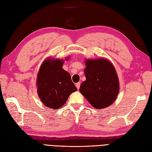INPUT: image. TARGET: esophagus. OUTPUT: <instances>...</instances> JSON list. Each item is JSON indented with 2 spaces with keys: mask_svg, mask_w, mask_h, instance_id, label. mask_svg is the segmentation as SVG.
Segmentation results:
<instances>
[{
  "mask_svg": "<svg viewBox=\"0 0 152 152\" xmlns=\"http://www.w3.org/2000/svg\"><path fill=\"white\" fill-rule=\"evenodd\" d=\"M75 86H76V87H77V88L78 89H79L80 86V82H78V83H77V84H75Z\"/></svg>",
  "mask_w": 152,
  "mask_h": 152,
  "instance_id": "esophagus-1",
  "label": "esophagus"
}]
</instances>
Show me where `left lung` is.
Returning <instances> with one entry per match:
<instances>
[{"label": "left lung", "mask_w": 152, "mask_h": 152, "mask_svg": "<svg viewBox=\"0 0 152 152\" xmlns=\"http://www.w3.org/2000/svg\"><path fill=\"white\" fill-rule=\"evenodd\" d=\"M84 73L86 80L80 85V92L95 108L112 104L119 91V82L115 68L104 59H87Z\"/></svg>", "instance_id": "left-lung-1"}]
</instances>
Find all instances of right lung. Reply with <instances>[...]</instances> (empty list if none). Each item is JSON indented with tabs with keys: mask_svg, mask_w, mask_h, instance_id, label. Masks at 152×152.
<instances>
[{
	"mask_svg": "<svg viewBox=\"0 0 152 152\" xmlns=\"http://www.w3.org/2000/svg\"><path fill=\"white\" fill-rule=\"evenodd\" d=\"M63 60L46 59L41 65L37 76V93L42 102L48 108L58 109L64 105L69 96L77 90L70 73L63 70Z\"/></svg>",
	"mask_w": 152,
	"mask_h": 152,
	"instance_id": "obj_1",
	"label": "right lung"
}]
</instances>
